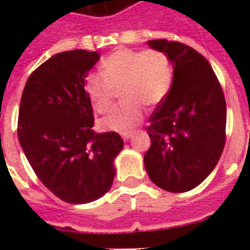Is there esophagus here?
Masks as SVG:
<instances>
[{
	"label": "esophagus",
	"instance_id": "obj_1",
	"mask_svg": "<svg viewBox=\"0 0 250 250\" xmlns=\"http://www.w3.org/2000/svg\"><path fill=\"white\" fill-rule=\"evenodd\" d=\"M122 137H123V140L125 141H128L131 137H132V132H125L122 135Z\"/></svg>",
	"mask_w": 250,
	"mask_h": 250
}]
</instances>
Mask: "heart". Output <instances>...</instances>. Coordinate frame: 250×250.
I'll use <instances>...</instances> for the list:
<instances>
[{"instance_id": "obj_1", "label": "heart", "mask_w": 250, "mask_h": 250, "mask_svg": "<svg viewBox=\"0 0 250 250\" xmlns=\"http://www.w3.org/2000/svg\"><path fill=\"white\" fill-rule=\"evenodd\" d=\"M172 84V67L168 57L158 50H132L121 48L101 63V72L86 76L85 93L97 113L113 106L118 89L125 100L100 121L105 131L125 133L139 125L144 117V105L156 106L164 101Z\"/></svg>"}]
</instances>
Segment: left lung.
<instances>
[{"mask_svg": "<svg viewBox=\"0 0 250 250\" xmlns=\"http://www.w3.org/2000/svg\"><path fill=\"white\" fill-rule=\"evenodd\" d=\"M172 64V84L146 127L152 145L144 166L156 186L182 193L201 184L217 166L226 143V100L209 62L190 46L152 40Z\"/></svg>", "mask_w": 250, "mask_h": 250, "instance_id": "obj_1", "label": "left lung"}]
</instances>
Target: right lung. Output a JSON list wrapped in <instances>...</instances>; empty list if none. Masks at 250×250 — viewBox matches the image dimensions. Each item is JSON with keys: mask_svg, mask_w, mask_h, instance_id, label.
I'll return each mask as SVG.
<instances>
[{"mask_svg": "<svg viewBox=\"0 0 250 250\" xmlns=\"http://www.w3.org/2000/svg\"><path fill=\"white\" fill-rule=\"evenodd\" d=\"M100 54L70 50L31 74L21 94L18 139L40 182L62 201H96L111 188L114 160L123 148L117 132L96 133L85 79Z\"/></svg>", "mask_w": 250, "mask_h": 250, "instance_id": "1", "label": "right lung"}]
</instances>
